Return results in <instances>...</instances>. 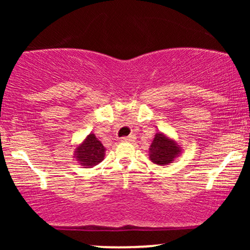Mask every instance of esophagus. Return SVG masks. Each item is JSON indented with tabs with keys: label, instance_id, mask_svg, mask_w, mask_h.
Wrapping results in <instances>:
<instances>
[{
	"label": "esophagus",
	"instance_id": "obj_1",
	"mask_svg": "<svg viewBox=\"0 0 250 250\" xmlns=\"http://www.w3.org/2000/svg\"><path fill=\"white\" fill-rule=\"evenodd\" d=\"M135 140H136V136H135V135H129L128 137H123L122 141L123 142H135Z\"/></svg>",
	"mask_w": 250,
	"mask_h": 250
}]
</instances>
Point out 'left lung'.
I'll return each instance as SVG.
<instances>
[{"label": "left lung", "mask_w": 250, "mask_h": 250, "mask_svg": "<svg viewBox=\"0 0 250 250\" xmlns=\"http://www.w3.org/2000/svg\"><path fill=\"white\" fill-rule=\"evenodd\" d=\"M183 149L162 131L155 134V137L149 147V160L157 166H168L182 154Z\"/></svg>", "instance_id": "left-lung-1"}]
</instances>
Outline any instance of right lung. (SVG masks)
<instances>
[{
  "label": "right lung",
  "instance_id": "1",
  "mask_svg": "<svg viewBox=\"0 0 250 250\" xmlns=\"http://www.w3.org/2000/svg\"><path fill=\"white\" fill-rule=\"evenodd\" d=\"M105 148L103 147L101 141L90 133L85 136L81 143L75 146L74 149V159L83 168H93L104 160Z\"/></svg>",
  "mask_w": 250,
  "mask_h": 250
}]
</instances>
